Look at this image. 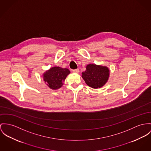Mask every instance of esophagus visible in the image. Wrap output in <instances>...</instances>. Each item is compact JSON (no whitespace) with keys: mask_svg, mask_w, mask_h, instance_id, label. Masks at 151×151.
<instances>
[{"mask_svg":"<svg viewBox=\"0 0 151 151\" xmlns=\"http://www.w3.org/2000/svg\"><path fill=\"white\" fill-rule=\"evenodd\" d=\"M72 72H73V73H79V69L73 70H72Z\"/></svg>","mask_w":151,"mask_h":151,"instance_id":"34e87169","label":"esophagus"}]
</instances>
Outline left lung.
<instances>
[{"label":"left lung","mask_w":151,"mask_h":151,"mask_svg":"<svg viewBox=\"0 0 151 151\" xmlns=\"http://www.w3.org/2000/svg\"><path fill=\"white\" fill-rule=\"evenodd\" d=\"M109 76V70L106 67L88 64L86 70L82 72V78L86 83L93 88L102 87Z\"/></svg>","instance_id":"8db88e82"}]
</instances>
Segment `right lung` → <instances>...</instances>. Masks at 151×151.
<instances>
[{
  "label": "right lung",
  "instance_id": "add662e5",
  "mask_svg": "<svg viewBox=\"0 0 151 151\" xmlns=\"http://www.w3.org/2000/svg\"><path fill=\"white\" fill-rule=\"evenodd\" d=\"M70 73L67 68L55 67L48 70L44 74V80L48 87L53 90L60 88L67 76Z\"/></svg>",
  "mask_w": 151,
  "mask_h": 151
}]
</instances>
